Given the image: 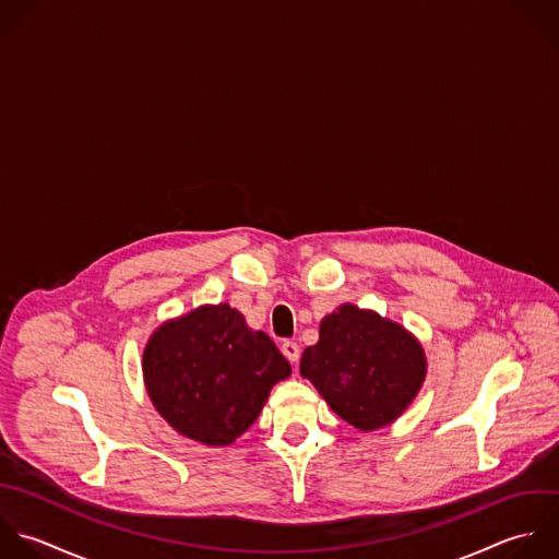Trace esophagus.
<instances>
[{
    "instance_id": "1",
    "label": "esophagus",
    "mask_w": 559,
    "mask_h": 559,
    "mask_svg": "<svg viewBox=\"0 0 559 559\" xmlns=\"http://www.w3.org/2000/svg\"><path fill=\"white\" fill-rule=\"evenodd\" d=\"M281 350H283V355H285L292 364H296V361H298V357H300V346H298L296 342L285 340V342L281 344Z\"/></svg>"
}]
</instances>
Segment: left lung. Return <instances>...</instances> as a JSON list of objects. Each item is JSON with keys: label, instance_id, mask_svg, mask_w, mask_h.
<instances>
[{"label": "left lung", "instance_id": "8db88e82", "mask_svg": "<svg viewBox=\"0 0 559 559\" xmlns=\"http://www.w3.org/2000/svg\"><path fill=\"white\" fill-rule=\"evenodd\" d=\"M300 374L342 420L377 431L399 420L418 396L427 355L403 324L344 302L322 318L320 340L302 353Z\"/></svg>", "mask_w": 559, "mask_h": 559}]
</instances>
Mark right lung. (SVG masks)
Masks as SVG:
<instances>
[{"label":"right lung","mask_w":559,"mask_h":559,"mask_svg":"<svg viewBox=\"0 0 559 559\" xmlns=\"http://www.w3.org/2000/svg\"><path fill=\"white\" fill-rule=\"evenodd\" d=\"M141 368L160 418L211 449L243 436L272 388L292 374L276 344L228 302L165 320L150 335Z\"/></svg>","instance_id":"right-lung-1"}]
</instances>
